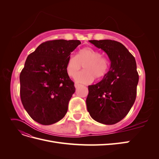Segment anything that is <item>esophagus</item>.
Returning a JSON list of instances; mask_svg holds the SVG:
<instances>
[{
  "label": "esophagus",
  "instance_id": "34e87169",
  "mask_svg": "<svg viewBox=\"0 0 159 159\" xmlns=\"http://www.w3.org/2000/svg\"><path fill=\"white\" fill-rule=\"evenodd\" d=\"M80 86H81V84H78V83H75V88L76 89H78L79 87H80Z\"/></svg>",
  "mask_w": 159,
  "mask_h": 159
}]
</instances>
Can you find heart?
I'll list each match as a JSON object with an SVG mask.
<instances>
[{
    "instance_id": "obj_1",
    "label": "heart",
    "mask_w": 159,
    "mask_h": 159,
    "mask_svg": "<svg viewBox=\"0 0 159 159\" xmlns=\"http://www.w3.org/2000/svg\"><path fill=\"white\" fill-rule=\"evenodd\" d=\"M86 71L75 76V80L80 83L89 84L95 78L102 80L106 75L109 69V62L106 57L92 48L86 47L79 50L77 55H71L67 60L66 72L70 77L75 75L83 68Z\"/></svg>"
}]
</instances>
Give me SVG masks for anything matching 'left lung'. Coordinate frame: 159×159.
<instances>
[{"label": "left lung", "instance_id": "8db88e82", "mask_svg": "<svg viewBox=\"0 0 159 159\" xmlns=\"http://www.w3.org/2000/svg\"><path fill=\"white\" fill-rule=\"evenodd\" d=\"M106 52L111 61L107 74L88 86L87 109L95 121L113 125L129 112L137 95L139 74L134 56L121 43L111 40H89Z\"/></svg>", "mask_w": 159, "mask_h": 159}]
</instances>
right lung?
<instances>
[{
    "label": "right lung",
    "mask_w": 159,
    "mask_h": 159,
    "mask_svg": "<svg viewBox=\"0 0 159 159\" xmlns=\"http://www.w3.org/2000/svg\"><path fill=\"white\" fill-rule=\"evenodd\" d=\"M80 44L78 40H50L28 55L20 75V93L24 107L35 121L54 124L68 111L75 88L66 62Z\"/></svg>",
    "instance_id": "add662e5"
}]
</instances>
